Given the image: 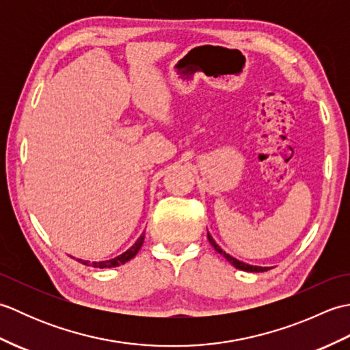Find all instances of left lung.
<instances>
[{"label": "left lung", "instance_id": "1", "mask_svg": "<svg viewBox=\"0 0 350 350\" xmlns=\"http://www.w3.org/2000/svg\"><path fill=\"white\" fill-rule=\"evenodd\" d=\"M207 239H209V242H211L212 247H213L215 250H217V251L219 252V254L224 256V257L228 260V262L232 263V265L236 267V269L247 271V272H265V271L269 269V267H262V266H251V265H247V263H243V262H239V260H237V258H234V257H232V256H230V254H227L226 251H222V250L219 248V245H218L217 242H215V241L212 239V236H211L209 233H207Z\"/></svg>", "mask_w": 350, "mask_h": 350}]
</instances>
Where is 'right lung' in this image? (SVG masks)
Instances as JSON below:
<instances>
[{
  "instance_id": "right-lung-1",
  "label": "right lung",
  "mask_w": 350,
  "mask_h": 350,
  "mask_svg": "<svg viewBox=\"0 0 350 350\" xmlns=\"http://www.w3.org/2000/svg\"><path fill=\"white\" fill-rule=\"evenodd\" d=\"M143 242H144V234H141L139 236V239L132 245V247L128 250V251H124L123 254H120L118 257H116V258H111V260H105V262H93L92 263V266L93 267H116V266H118V265H123V263H126V262H129L131 258H133L137 256V252L139 251V248H141V245H143ZM78 262H81L83 265H90V262H84V260H78Z\"/></svg>"
}]
</instances>
